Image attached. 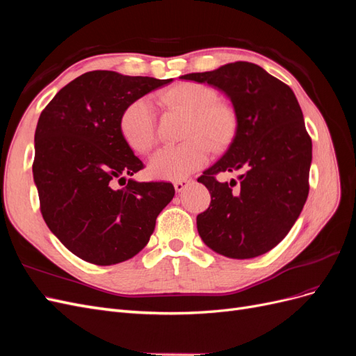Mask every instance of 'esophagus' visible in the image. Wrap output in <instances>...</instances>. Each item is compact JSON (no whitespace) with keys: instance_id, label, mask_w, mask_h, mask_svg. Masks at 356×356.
Masks as SVG:
<instances>
[{"instance_id":"1","label":"esophagus","mask_w":356,"mask_h":356,"mask_svg":"<svg viewBox=\"0 0 356 356\" xmlns=\"http://www.w3.org/2000/svg\"><path fill=\"white\" fill-rule=\"evenodd\" d=\"M190 182H191V179H178V181L174 182V187H175V190L178 193H181L182 190H184L190 184Z\"/></svg>"}]
</instances>
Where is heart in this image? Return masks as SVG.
Segmentation results:
<instances>
[{
  "instance_id": "b5f03b06",
  "label": "heart",
  "mask_w": 356,
  "mask_h": 356,
  "mask_svg": "<svg viewBox=\"0 0 356 356\" xmlns=\"http://www.w3.org/2000/svg\"><path fill=\"white\" fill-rule=\"evenodd\" d=\"M163 101L191 115L187 129L190 141L166 145L149 159V172L159 179H182L208 163L211 147L221 149L234 135L236 117L229 105L218 102V93L202 83L186 81L170 88ZM120 131L129 147L147 153L156 144L157 114L147 98L129 104L120 117Z\"/></svg>"
}]
</instances>
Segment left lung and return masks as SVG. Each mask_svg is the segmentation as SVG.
Here are the masks:
<instances>
[{
  "label": "left lung",
  "instance_id": "obj_1",
  "mask_svg": "<svg viewBox=\"0 0 356 356\" xmlns=\"http://www.w3.org/2000/svg\"><path fill=\"white\" fill-rule=\"evenodd\" d=\"M208 83L229 96L238 127L224 156L199 182L211 193L197 232L212 251L254 258L281 242L309 195L312 139L289 86L251 62H233L179 77ZM242 170L240 182L220 183V171Z\"/></svg>",
  "mask_w": 356,
  "mask_h": 356
}]
</instances>
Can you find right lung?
Instances as JSON below:
<instances>
[{
	"instance_id": "1",
	"label": "right lung",
	"mask_w": 356,
	"mask_h": 356,
	"mask_svg": "<svg viewBox=\"0 0 356 356\" xmlns=\"http://www.w3.org/2000/svg\"><path fill=\"white\" fill-rule=\"evenodd\" d=\"M172 79L90 71L42 110L32 163L47 227L81 260L111 266L148 243L156 218L175 195L170 182H138L144 168L120 131L126 106ZM127 181L123 189L115 179Z\"/></svg>"
}]
</instances>
